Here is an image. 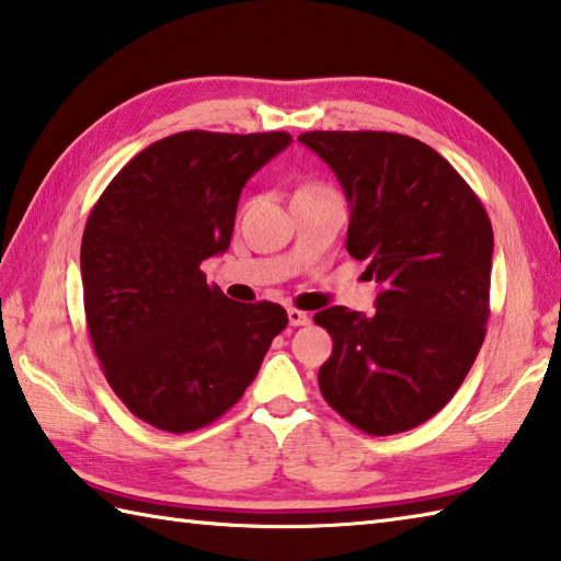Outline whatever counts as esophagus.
<instances>
[{
  "label": "esophagus",
  "instance_id": "esophagus-1",
  "mask_svg": "<svg viewBox=\"0 0 561 561\" xmlns=\"http://www.w3.org/2000/svg\"><path fill=\"white\" fill-rule=\"evenodd\" d=\"M287 316H289V323H291L294 328H299V325H309V321H311V316L306 313V311H299V309H289V311H287Z\"/></svg>",
  "mask_w": 561,
  "mask_h": 561
}]
</instances>
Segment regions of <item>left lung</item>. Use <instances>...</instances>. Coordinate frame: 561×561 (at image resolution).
<instances>
[{"mask_svg": "<svg viewBox=\"0 0 561 561\" xmlns=\"http://www.w3.org/2000/svg\"><path fill=\"white\" fill-rule=\"evenodd\" d=\"M350 204L347 252L367 262L377 311L313 316L333 337L318 387L367 435L425 423L462 387L489 321L493 230L479 196L431 146L389 130H309Z\"/></svg>", "mask_w": 561, "mask_h": 561, "instance_id": "obj_1", "label": "left lung"}]
</instances>
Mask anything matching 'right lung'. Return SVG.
I'll return each mask as SVG.
<instances>
[{
    "instance_id": "1",
    "label": "right lung",
    "mask_w": 561,
    "mask_h": 561,
    "mask_svg": "<svg viewBox=\"0 0 561 561\" xmlns=\"http://www.w3.org/2000/svg\"><path fill=\"white\" fill-rule=\"evenodd\" d=\"M291 142L284 130H184L108 182L82 236L87 328L104 377L136 419L192 433L236 405L289 318L206 284L228 250L245 182Z\"/></svg>"
}]
</instances>
